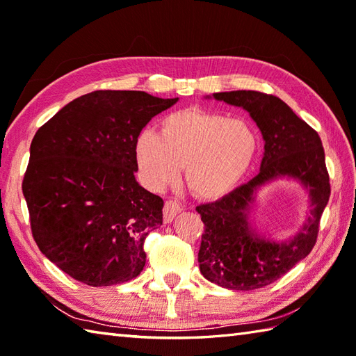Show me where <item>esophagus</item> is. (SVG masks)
Here are the masks:
<instances>
[{
	"label": "esophagus",
	"instance_id": "obj_1",
	"mask_svg": "<svg viewBox=\"0 0 356 356\" xmlns=\"http://www.w3.org/2000/svg\"><path fill=\"white\" fill-rule=\"evenodd\" d=\"M182 208L177 202L174 200H166L165 202V207H163V222L165 223H171L174 220V217H176Z\"/></svg>",
	"mask_w": 356,
	"mask_h": 356
}]
</instances>
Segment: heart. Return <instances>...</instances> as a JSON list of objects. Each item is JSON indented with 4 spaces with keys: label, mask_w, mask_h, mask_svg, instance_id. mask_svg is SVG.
Masks as SVG:
<instances>
[{
    "label": "heart",
    "mask_w": 356,
    "mask_h": 356,
    "mask_svg": "<svg viewBox=\"0 0 356 356\" xmlns=\"http://www.w3.org/2000/svg\"><path fill=\"white\" fill-rule=\"evenodd\" d=\"M259 149L251 124L216 111L184 108L159 122V134L142 130L134 142L140 177L149 188L176 182L185 166V185L194 197L220 200L245 179Z\"/></svg>",
    "instance_id": "heart-1"
}]
</instances>
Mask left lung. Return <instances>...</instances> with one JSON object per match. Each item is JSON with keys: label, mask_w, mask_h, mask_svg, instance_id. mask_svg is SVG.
<instances>
[{"label": "left lung", "mask_w": 356, "mask_h": 356, "mask_svg": "<svg viewBox=\"0 0 356 356\" xmlns=\"http://www.w3.org/2000/svg\"><path fill=\"white\" fill-rule=\"evenodd\" d=\"M213 96L249 113L261 131L264 154L260 172L252 180L220 200L195 208L205 223L199 266L211 283L232 291H252L274 283L312 251L330 197L329 172L318 133L280 97L252 90ZM280 177L298 179L312 202V214L304 228L286 242L264 239L248 225L254 193Z\"/></svg>", "instance_id": "obj_1"}]
</instances>
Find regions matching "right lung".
Here are the masks:
<instances>
[{
    "instance_id": "right-lung-1",
    "label": "right lung",
    "mask_w": 356,
    "mask_h": 356,
    "mask_svg": "<svg viewBox=\"0 0 356 356\" xmlns=\"http://www.w3.org/2000/svg\"><path fill=\"white\" fill-rule=\"evenodd\" d=\"M177 101L97 90L36 131L22 180L30 226L40 251L72 278L111 286L145 266L143 241L162 225L163 200L136 182L134 142Z\"/></svg>"
}]
</instances>
